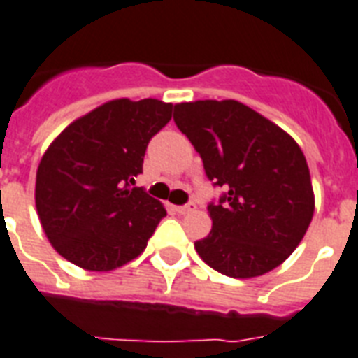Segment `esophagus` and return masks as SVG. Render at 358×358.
<instances>
[{"mask_svg": "<svg viewBox=\"0 0 358 358\" xmlns=\"http://www.w3.org/2000/svg\"><path fill=\"white\" fill-rule=\"evenodd\" d=\"M194 209H196V206H194L193 202H191V204L178 206V208H176V211H178L180 215H187V213H191V211H194Z\"/></svg>", "mask_w": 358, "mask_h": 358, "instance_id": "1", "label": "esophagus"}]
</instances>
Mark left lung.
<instances>
[{"label": "left lung", "instance_id": "1", "mask_svg": "<svg viewBox=\"0 0 358 358\" xmlns=\"http://www.w3.org/2000/svg\"><path fill=\"white\" fill-rule=\"evenodd\" d=\"M174 123L200 154L206 176L224 189L208 206L199 255L220 274L255 278L300 245L315 213L307 159L289 134L239 101L174 104Z\"/></svg>", "mask_w": 358, "mask_h": 358}]
</instances>
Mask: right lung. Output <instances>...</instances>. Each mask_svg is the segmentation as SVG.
Returning <instances> with one entry per match:
<instances>
[{"instance_id":"right-lung-1","label":"right lung","mask_w":358,"mask_h":358,"mask_svg":"<svg viewBox=\"0 0 358 358\" xmlns=\"http://www.w3.org/2000/svg\"><path fill=\"white\" fill-rule=\"evenodd\" d=\"M173 115L158 99H115L60 132L36 171V211L69 263L108 272L136 259L167 211L141 187L143 156Z\"/></svg>"}]
</instances>
